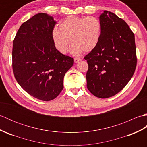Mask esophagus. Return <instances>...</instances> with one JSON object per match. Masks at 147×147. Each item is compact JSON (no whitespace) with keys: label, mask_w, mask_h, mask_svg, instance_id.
Instances as JSON below:
<instances>
[{"label":"esophagus","mask_w":147,"mask_h":147,"mask_svg":"<svg viewBox=\"0 0 147 147\" xmlns=\"http://www.w3.org/2000/svg\"><path fill=\"white\" fill-rule=\"evenodd\" d=\"M74 62H75L76 63H77V62H79L80 61H82V59L79 58V57H75V58H74Z\"/></svg>","instance_id":"obj_1"}]
</instances>
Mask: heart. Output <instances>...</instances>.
Instances as JSON below:
<instances>
[{
  "label": "heart",
  "mask_w": 147,
  "mask_h": 147,
  "mask_svg": "<svg viewBox=\"0 0 147 147\" xmlns=\"http://www.w3.org/2000/svg\"><path fill=\"white\" fill-rule=\"evenodd\" d=\"M101 33L102 23L98 18L69 16L61 22L59 29L55 28L52 30V38L56 49L62 54L67 51L71 40L73 44L71 52L77 54L94 49L100 39Z\"/></svg>",
  "instance_id": "obj_1"
}]
</instances>
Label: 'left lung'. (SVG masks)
<instances>
[{"label":"left lung","mask_w":147,"mask_h":147,"mask_svg":"<svg viewBox=\"0 0 147 147\" xmlns=\"http://www.w3.org/2000/svg\"><path fill=\"white\" fill-rule=\"evenodd\" d=\"M100 39L85 59L88 64L87 88L98 98L116 95L131 79L136 64L135 35L128 24L113 12L100 16Z\"/></svg>","instance_id":"left-lung-1"}]
</instances>
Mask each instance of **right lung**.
<instances>
[{
  "label": "right lung",
  "mask_w": 147,
  "mask_h": 147,
  "mask_svg": "<svg viewBox=\"0 0 147 147\" xmlns=\"http://www.w3.org/2000/svg\"><path fill=\"white\" fill-rule=\"evenodd\" d=\"M57 22L45 13L33 16L21 24L13 40L12 70L28 94L43 101L55 98L63 89L64 76L74 59L62 54L53 42Z\"/></svg>",
  "instance_id": "right-lung-1"
}]
</instances>
